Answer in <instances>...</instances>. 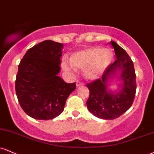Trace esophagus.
Instances as JSON below:
<instances>
[{
  "label": "esophagus",
  "mask_w": 154,
  "mask_h": 154,
  "mask_svg": "<svg viewBox=\"0 0 154 154\" xmlns=\"http://www.w3.org/2000/svg\"><path fill=\"white\" fill-rule=\"evenodd\" d=\"M76 85H77V87H80V86H83V83L81 82V81L79 80H77V82H76Z\"/></svg>",
  "instance_id": "34e87169"
}]
</instances>
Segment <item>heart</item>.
<instances>
[{"label": "heart", "instance_id": "heart-1", "mask_svg": "<svg viewBox=\"0 0 154 154\" xmlns=\"http://www.w3.org/2000/svg\"><path fill=\"white\" fill-rule=\"evenodd\" d=\"M113 59V53L109 49L92 47L74 53L71 56V64L62 62L66 71H73L75 67L84 71L85 77L89 80L99 78L110 65Z\"/></svg>", "mask_w": 154, "mask_h": 154}]
</instances>
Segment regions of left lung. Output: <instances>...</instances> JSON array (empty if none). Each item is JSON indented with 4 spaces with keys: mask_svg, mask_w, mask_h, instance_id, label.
Here are the masks:
<instances>
[{
    "mask_svg": "<svg viewBox=\"0 0 154 154\" xmlns=\"http://www.w3.org/2000/svg\"><path fill=\"white\" fill-rule=\"evenodd\" d=\"M116 60L103 74L101 79L87 84L90 96L87 101L89 111L96 117L113 120L125 112L132 105L136 91V76L133 62L126 51L111 41ZM117 77L122 81L119 91H112L108 88L110 79Z\"/></svg>",
    "mask_w": 154,
    "mask_h": 154,
    "instance_id": "8db88e82",
    "label": "left lung"
}]
</instances>
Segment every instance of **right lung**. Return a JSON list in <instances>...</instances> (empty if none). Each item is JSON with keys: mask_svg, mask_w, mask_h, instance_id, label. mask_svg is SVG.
I'll use <instances>...</instances> for the list:
<instances>
[{"mask_svg": "<svg viewBox=\"0 0 154 154\" xmlns=\"http://www.w3.org/2000/svg\"><path fill=\"white\" fill-rule=\"evenodd\" d=\"M64 45L51 40L36 44L21 60L16 93L24 112L37 120H50L63 112L66 100L76 89L59 77Z\"/></svg>", "mask_w": 154, "mask_h": 154, "instance_id": "right-lung-1", "label": "right lung"}]
</instances>
